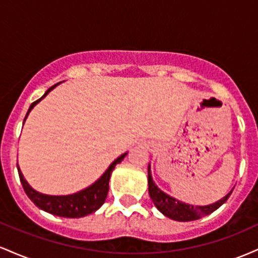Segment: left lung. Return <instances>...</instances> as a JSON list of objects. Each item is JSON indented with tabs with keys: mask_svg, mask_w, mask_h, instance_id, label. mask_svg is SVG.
I'll return each instance as SVG.
<instances>
[{
	"mask_svg": "<svg viewBox=\"0 0 258 258\" xmlns=\"http://www.w3.org/2000/svg\"><path fill=\"white\" fill-rule=\"evenodd\" d=\"M148 185H149V195L150 199L154 203V205L158 207L159 211H161L166 217L171 218V220L179 221V222H189L199 220V218L204 217V216L212 214L216 211L221 205L228 200L230 197L232 191L228 193L223 199L218 200L217 203L211 204V205L206 206H194L188 205V204L180 203L174 198L170 197V195L165 194L164 191L160 190L156 186L155 183L152 178V173H150V166H148Z\"/></svg>",
	"mask_w": 258,
	"mask_h": 258,
	"instance_id": "1",
	"label": "left lung"
}]
</instances>
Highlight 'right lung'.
Wrapping results in <instances>:
<instances>
[{"label":"right lung","mask_w":258,"mask_h":258,"mask_svg":"<svg viewBox=\"0 0 258 258\" xmlns=\"http://www.w3.org/2000/svg\"><path fill=\"white\" fill-rule=\"evenodd\" d=\"M57 85L49 87L48 90L46 91V93H44L40 99H37L36 102L32 103L30 108H29L28 112H26L25 119L28 117L29 112H30L31 109L36 105V103L40 102L43 97H46L47 93H48L51 90H53ZM125 156L126 154H123V155H121L120 158L115 160L110 166H109L108 170L105 171V173L103 174V176L100 177L94 184H92L91 186H88V188L84 189V190L79 191V193H75L72 195H63V197H53V195L41 194L38 193V191L34 190V189L28 184V182L24 179L22 171H20L19 167H18V164H17V167H18V173H19V178H20V182H22L23 188H24L25 193L29 197V199H30L35 205L40 207V209L43 210V211L49 212V214L52 215L60 216V217H68V218H79V217H84V216H87L90 214H93V212H96L97 210L104 204L106 195H108V191H109V179H110L112 170H114L115 166H116V164H119V162L122 161V159L125 158Z\"/></svg>","instance_id":"add662e5"}]
</instances>
